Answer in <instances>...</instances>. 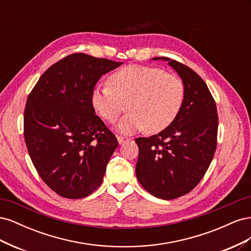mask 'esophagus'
I'll use <instances>...</instances> for the list:
<instances>
[{
  "label": "esophagus",
  "instance_id": "1",
  "mask_svg": "<svg viewBox=\"0 0 251 251\" xmlns=\"http://www.w3.org/2000/svg\"><path fill=\"white\" fill-rule=\"evenodd\" d=\"M131 138H127V137H123V136H117V140L119 144H124L126 141H130Z\"/></svg>",
  "mask_w": 251,
  "mask_h": 251
}]
</instances>
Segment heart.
<instances>
[{"label": "heart", "instance_id": "b5f03b06", "mask_svg": "<svg viewBox=\"0 0 251 251\" xmlns=\"http://www.w3.org/2000/svg\"><path fill=\"white\" fill-rule=\"evenodd\" d=\"M108 85L93 91L92 104L110 124L115 123L126 104L130 112L117 126L124 134L146 127L149 133L165 130L176 120L185 100L183 80L156 67H123L110 75Z\"/></svg>", "mask_w": 251, "mask_h": 251}]
</instances>
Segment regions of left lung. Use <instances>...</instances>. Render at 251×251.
<instances>
[{
  "instance_id": "1",
  "label": "left lung",
  "mask_w": 251,
  "mask_h": 251,
  "mask_svg": "<svg viewBox=\"0 0 251 251\" xmlns=\"http://www.w3.org/2000/svg\"><path fill=\"white\" fill-rule=\"evenodd\" d=\"M168 60L185 85V100L176 120L149 138L135 139L139 148L136 176L151 195L164 200L179 198L198 185L217 148L216 101L205 81L191 68Z\"/></svg>"
}]
</instances>
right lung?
<instances>
[{"label":"right lung","instance_id":"1","mask_svg":"<svg viewBox=\"0 0 251 251\" xmlns=\"http://www.w3.org/2000/svg\"><path fill=\"white\" fill-rule=\"evenodd\" d=\"M121 63L70 54L44 72L29 93L24 137L36 172L53 192L81 199L100 186L118 141L92 104L94 87Z\"/></svg>","mask_w":251,"mask_h":251}]
</instances>
